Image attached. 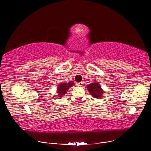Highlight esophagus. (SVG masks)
<instances>
[{
    "label": "esophagus",
    "instance_id": "1",
    "mask_svg": "<svg viewBox=\"0 0 151 151\" xmlns=\"http://www.w3.org/2000/svg\"><path fill=\"white\" fill-rule=\"evenodd\" d=\"M83 82H80V83H77V85L78 86H82V85H83Z\"/></svg>",
    "mask_w": 151,
    "mask_h": 151
}]
</instances>
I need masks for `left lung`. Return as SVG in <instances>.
<instances>
[{
    "label": "left lung",
    "instance_id": "8db88e82",
    "mask_svg": "<svg viewBox=\"0 0 151 151\" xmlns=\"http://www.w3.org/2000/svg\"><path fill=\"white\" fill-rule=\"evenodd\" d=\"M87 88L88 91L94 98L99 99L102 96V94H103V91L101 89V86L99 83H93L90 85H87Z\"/></svg>",
    "mask_w": 151,
    "mask_h": 151
}]
</instances>
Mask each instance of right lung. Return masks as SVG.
Returning a JSON list of instances; mask_svg holds the SVG:
<instances>
[{"label": "right lung", "mask_w": 151, "mask_h": 151, "mask_svg": "<svg viewBox=\"0 0 151 151\" xmlns=\"http://www.w3.org/2000/svg\"><path fill=\"white\" fill-rule=\"evenodd\" d=\"M74 85L73 82L69 81L68 83H61L58 85V88H57V92L59 96H62L63 95H65V94H66V92L68 91V89L72 86Z\"/></svg>", "instance_id": "obj_1"}]
</instances>
